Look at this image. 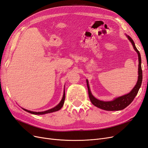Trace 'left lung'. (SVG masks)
<instances>
[{"label":"left lung","mask_w":148,"mask_h":148,"mask_svg":"<svg viewBox=\"0 0 148 148\" xmlns=\"http://www.w3.org/2000/svg\"><path fill=\"white\" fill-rule=\"evenodd\" d=\"M128 39L131 41L132 43L134 50L137 51L138 56V81L137 82V84L135 86V87L133 88V89L129 93L123 95L121 97H118L115 98L114 100L110 101H103L99 100L95 98L93 95L92 94L89 85H88V82L87 79V86L88 88V97H89L90 101L96 107L100 108L101 109L105 110H109V111H114V110H120L122 109H124L126 108L127 106H129L131 104L135 97L137 95L138 93V92L140 89V88L141 85V82H142V79H143V75H142V69H141V56L139 51L136 48L135 45L134 44V40L132 39L129 36L126 35Z\"/></svg>","instance_id":"8db88e82"}]
</instances>
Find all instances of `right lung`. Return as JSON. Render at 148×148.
Masks as SVG:
<instances>
[{
	"instance_id": "add662e5",
	"label": "right lung",
	"mask_w": 148,
	"mask_h": 148,
	"mask_svg": "<svg viewBox=\"0 0 148 148\" xmlns=\"http://www.w3.org/2000/svg\"><path fill=\"white\" fill-rule=\"evenodd\" d=\"M64 100H65V90L64 91V94H63V97H62V98L61 99V101H60V103H59L56 106H55V108H52L51 109H49L48 110H45V111H44V112H33V111H30V110H28L25 109H23L24 110H25L26 112H29V113L30 114H34V115H43V114H49V113H51V112H56V111H58L59 110H60L62 107L64 105Z\"/></svg>"
}]
</instances>
